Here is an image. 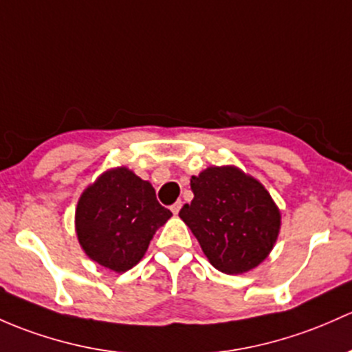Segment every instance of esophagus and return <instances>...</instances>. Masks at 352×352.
I'll return each instance as SVG.
<instances>
[{
	"label": "esophagus",
	"instance_id": "obj_1",
	"mask_svg": "<svg viewBox=\"0 0 352 352\" xmlns=\"http://www.w3.org/2000/svg\"><path fill=\"white\" fill-rule=\"evenodd\" d=\"M180 207H182V201H177L175 204H172V206H170V209H172V212H173V214H179Z\"/></svg>",
	"mask_w": 352,
	"mask_h": 352
}]
</instances>
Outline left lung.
<instances>
[{
  "instance_id": "obj_1",
  "label": "left lung",
  "mask_w": 352,
  "mask_h": 352,
  "mask_svg": "<svg viewBox=\"0 0 352 352\" xmlns=\"http://www.w3.org/2000/svg\"><path fill=\"white\" fill-rule=\"evenodd\" d=\"M194 199L179 216L214 268L250 272L268 256L280 231V210L253 177L234 166H210L190 179Z\"/></svg>"
}]
</instances>
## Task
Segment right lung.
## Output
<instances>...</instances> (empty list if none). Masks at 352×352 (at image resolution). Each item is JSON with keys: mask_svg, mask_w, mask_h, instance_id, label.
I'll list each match as a JSON object with an SVG mask.
<instances>
[{"mask_svg": "<svg viewBox=\"0 0 352 352\" xmlns=\"http://www.w3.org/2000/svg\"><path fill=\"white\" fill-rule=\"evenodd\" d=\"M170 216L151 184L121 166L102 173L80 195L77 238L91 260L123 273L142 260L155 231Z\"/></svg>", "mask_w": 352, "mask_h": 352, "instance_id": "1", "label": "right lung"}]
</instances>
